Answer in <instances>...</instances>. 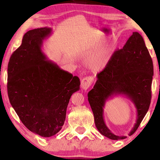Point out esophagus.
<instances>
[{"instance_id": "esophagus-1", "label": "esophagus", "mask_w": 160, "mask_h": 160, "mask_svg": "<svg viewBox=\"0 0 160 160\" xmlns=\"http://www.w3.org/2000/svg\"><path fill=\"white\" fill-rule=\"evenodd\" d=\"M93 82V78L92 77H85L81 81V87L83 90H87L90 88Z\"/></svg>"}]
</instances>
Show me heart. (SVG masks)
<instances>
[{"instance_id": "obj_1", "label": "heart", "mask_w": 160, "mask_h": 160, "mask_svg": "<svg viewBox=\"0 0 160 160\" xmlns=\"http://www.w3.org/2000/svg\"><path fill=\"white\" fill-rule=\"evenodd\" d=\"M109 53H108L107 51H104V52L99 57L96 58L95 60L94 61V66H96L97 68L104 67L107 63V61H109Z\"/></svg>"}]
</instances>
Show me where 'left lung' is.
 Wrapping results in <instances>:
<instances>
[{"mask_svg": "<svg viewBox=\"0 0 160 160\" xmlns=\"http://www.w3.org/2000/svg\"><path fill=\"white\" fill-rule=\"evenodd\" d=\"M153 73L152 60L144 39L138 32H132L123 47L113 53L104 69L97 75L95 85L88 94L100 133L111 140L126 138L113 133L104 120L106 102L118 95L127 97L134 104L137 119L128 135L136 131L150 107Z\"/></svg>", "mask_w": 160, "mask_h": 160, "instance_id": "8db88e82", "label": "left lung"}]
</instances>
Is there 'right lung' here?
I'll use <instances>...</instances> for the list:
<instances>
[{
	"label": "right lung",
	"mask_w": 160,
	"mask_h": 160,
	"mask_svg": "<svg viewBox=\"0 0 160 160\" xmlns=\"http://www.w3.org/2000/svg\"><path fill=\"white\" fill-rule=\"evenodd\" d=\"M49 28L26 32L8 66L10 104L29 131L48 138L61 131L70 97L80 90L79 78L47 60L42 47Z\"/></svg>",
	"instance_id": "right-lung-1"
}]
</instances>
